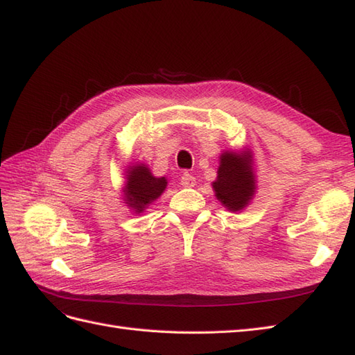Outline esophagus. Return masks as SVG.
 <instances>
[{"mask_svg":"<svg viewBox=\"0 0 355 355\" xmlns=\"http://www.w3.org/2000/svg\"><path fill=\"white\" fill-rule=\"evenodd\" d=\"M195 184H196V180L192 174L184 172V174L181 175V186H183V187H193Z\"/></svg>","mask_w":355,"mask_h":355,"instance_id":"1","label":"esophagus"}]
</instances>
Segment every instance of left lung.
<instances>
[{
	"mask_svg": "<svg viewBox=\"0 0 355 355\" xmlns=\"http://www.w3.org/2000/svg\"><path fill=\"white\" fill-rule=\"evenodd\" d=\"M254 154L250 148L241 151L225 150L219 155L218 177L211 183L218 201L230 211H242L257 191Z\"/></svg>",
	"mask_w": 355,
	"mask_h": 355,
	"instance_id": "1",
	"label": "left lung"
}]
</instances>
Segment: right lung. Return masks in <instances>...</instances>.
Returning <instances> with one entry per match:
<instances>
[{
    "label": "right lung",
    "mask_w": 355,
    "mask_h": 355,
    "mask_svg": "<svg viewBox=\"0 0 355 355\" xmlns=\"http://www.w3.org/2000/svg\"><path fill=\"white\" fill-rule=\"evenodd\" d=\"M166 177H154L145 163L128 164L125 168V183L122 187V201L136 215L144 213L164 192Z\"/></svg>",
    "instance_id": "add662e5"
}]
</instances>
